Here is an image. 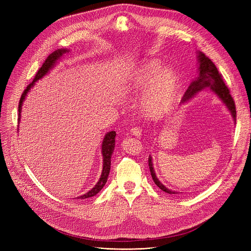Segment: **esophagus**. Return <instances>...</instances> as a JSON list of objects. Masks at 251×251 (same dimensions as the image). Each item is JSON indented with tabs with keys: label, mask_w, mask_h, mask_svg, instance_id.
<instances>
[{
	"label": "esophagus",
	"mask_w": 251,
	"mask_h": 251,
	"mask_svg": "<svg viewBox=\"0 0 251 251\" xmlns=\"http://www.w3.org/2000/svg\"><path fill=\"white\" fill-rule=\"evenodd\" d=\"M131 135L135 136V137H140L142 135V129L140 127H134L130 130Z\"/></svg>",
	"instance_id": "34e87169"
}]
</instances>
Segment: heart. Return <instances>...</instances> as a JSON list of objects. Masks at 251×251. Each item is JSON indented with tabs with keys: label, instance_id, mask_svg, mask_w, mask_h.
<instances>
[{
	"label": "heart",
	"instance_id": "obj_1",
	"mask_svg": "<svg viewBox=\"0 0 251 251\" xmlns=\"http://www.w3.org/2000/svg\"><path fill=\"white\" fill-rule=\"evenodd\" d=\"M162 60L152 58L135 69L130 85L136 90H145L142 97V109L152 119L167 115L176 102L178 78L171 67L163 68Z\"/></svg>",
	"mask_w": 251,
	"mask_h": 251
}]
</instances>
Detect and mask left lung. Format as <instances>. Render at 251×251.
I'll use <instances>...</instances> for the list:
<instances>
[{
	"label": "left lung",
	"instance_id": "1",
	"mask_svg": "<svg viewBox=\"0 0 251 251\" xmlns=\"http://www.w3.org/2000/svg\"><path fill=\"white\" fill-rule=\"evenodd\" d=\"M197 57H198V76L191 82L190 86L188 87L187 91L185 92V95L182 99V103H187L191 99H193L199 92L202 91L203 89H208L211 92H213L218 96L220 100L226 105L227 110L229 111L234 123L236 122V110H235V104L234 101L229 93L228 88L226 86V83L224 82L222 75L219 74V70L214 63L204 55L201 51H197ZM149 168L151 172V176L154 183L165 193L170 195H176L181 194L180 192L173 191L168 189L165 185H163L158 176H156L154 166H153V158L150 155L149 156Z\"/></svg>",
	"mask_w": 251,
	"mask_h": 251
}]
</instances>
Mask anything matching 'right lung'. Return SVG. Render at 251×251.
Masks as SVG:
<instances>
[{"label":"right lung","mask_w":251,"mask_h":251,"mask_svg":"<svg viewBox=\"0 0 251 251\" xmlns=\"http://www.w3.org/2000/svg\"><path fill=\"white\" fill-rule=\"evenodd\" d=\"M69 50L67 49H59L54 50L52 53H50L48 58L46 59L45 63L42 65V67L39 69L38 74L35 75V77L33 78L32 82H30L27 87L25 89L24 93L21 96L20 99V104H19V124L21 121V113H22V107L23 104L28 94V92L30 91V89L34 86L35 82L39 81L40 79H42L44 76H46L50 71L56 65V63L58 62V60L63 56V54H65L66 52H68ZM20 126V125H19ZM115 136H116V132L115 131H110L107 132L103 138L102 141V146H101V154L103 157V166H102V172H101V176L99 177V180L97 182V184L86 194L81 195L80 197H78L77 199L80 200H85L88 198H91L93 196H95L96 194H98L102 188L105 186L107 178H108V175L110 172V167H111V157L112 154L114 152V148H115Z\"/></svg>","instance_id":"obj_1"}]
</instances>
